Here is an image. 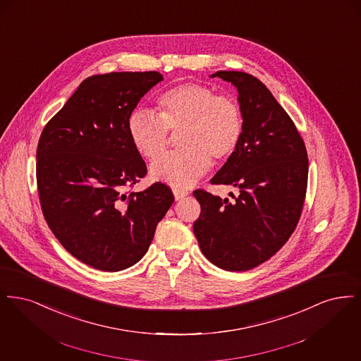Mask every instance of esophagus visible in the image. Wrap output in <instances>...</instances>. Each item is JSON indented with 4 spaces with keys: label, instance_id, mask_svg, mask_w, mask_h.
I'll list each match as a JSON object with an SVG mask.
<instances>
[{
    "label": "esophagus",
    "instance_id": "34e87169",
    "mask_svg": "<svg viewBox=\"0 0 361 361\" xmlns=\"http://www.w3.org/2000/svg\"><path fill=\"white\" fill-rule=\"evenodd\" d=\"M173 193H174V199H176V200H181V199H184L185 196H188V192H187V190H183V189H173Z\"/></svg>",
    "mask_w": 361,
    "mask_h": 361
}]
</instances>
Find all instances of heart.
I'll return each instance as SVG.
<instances>
[{
    "mask_svg": "<svg viewBox=\"0 0 361 361\" xmlns=\"http://www.w3.org/2000/svg\"><path fill=\"white\" fill-rule=\"evenodd\" d=\"M158 116L135 109L127 121L131 143L142 157L155 161L166 153L171 134H181L178 154L157 161L152 177L174 188H188L206 174L211 162L228 159L243 134V115L233 97L211 87L185 82L165 90L157 99Z\"/></svg>",
    "mask_w": 361,
    "mask_h": 361,
    "instance_id": "1",
    "label": "heart"
}]
</instances>
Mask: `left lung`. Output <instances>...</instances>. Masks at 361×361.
I'll return each mask as SVG.
<instances>
[{"instance_id": "1", "label": "left lung", "mask_w": 361, "mask_h": 361, "mask_svg": "<svg viewBox=\"0 0 361 361\" xmlns=\"http://www.w3.org/2000/svg\"><path fill=\"white\" fill-rule=\"evenodd\" d=\"M238 90L243 134L211 184L240 189L233 202L193 190L202 207L193 224L199 246L214 265L249 271L272 257L299 222L307 189L305 142L271 90L242 71H216Z\"/></svg>"}]
</instances>
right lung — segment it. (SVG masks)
Segmentation results:
<instances>
[{"label":"right lung","mask_w":361,"mask_h":361,"mask_svg":"<svg viewBox=\"0 0 361 361\" xmlns=\"http://www.w3.org/2000/svg\"><path fill=\"white\" fill-rule=\"evenodd\" d=\"M162 80L158 71L87 77L37 143L36 181L46 222L71 256L104 272L137 264L174 202L162 183L126 192L147 173L127 121Z\"/></svg>","instance_id":"right-lung-1"}]
</instances>
